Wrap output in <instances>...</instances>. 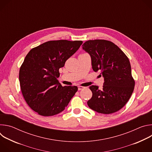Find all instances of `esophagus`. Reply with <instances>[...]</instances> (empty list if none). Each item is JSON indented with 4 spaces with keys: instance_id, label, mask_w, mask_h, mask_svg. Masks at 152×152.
Returning a JSON list of instances; mask_svg holds the SVG:
<instances>
[{
    "instance_id": "34e87169",
    "label": "esophagus",
    "mask_w": 152,
    "mask_h": 152,
    "mask_svg": "<svg viewBox=\"0 0 152 152\" xmlns=\"http://www.w3.org/2000/svg\"><path fill=\"white\" fill-rule=\"evenodd\" d=\"M84 88H85V87H83V86H78V90H83Z\"/></svg>"
}]
</instances>
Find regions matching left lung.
Returning <instances> with one entry per match:
<instances>
[{"instance_id":"left-lung-1","label":"left lung","mask_w":152,"mask_h":152,"mask_svg":"<svg viewBox=\"0 0 152 152\" xmlns=\"http://www.w3.org/2000/svg\"><path fill=\"white\" fill-rule=\"evenodd\" d=\"M82 49L91 56L93 70L101 72L103 88L91 85L92 97L87 102L91 110L101 114L115 113L126 104L134 89L131 66L124 53L114 43L104 39L86 41Z\"/></svg>"}]
</instances>
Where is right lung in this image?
Here are the masks:
<instances>
[{"label":"right lung","instance_id":"1","mask_svg":"<svg viewBox=\"0 0 152 152\" xmlns=\"http://www.w3.org/2000/svg\"><path fill=\"white\" fill-rule=\"evenodd\" d=\"M82 41H49L32 49L19 72L21 91L28 104L38 114L48 117L63 111L77 91L62 86L59 69L82 44Z\"/></svg>","mask_w":152,"mask_h":152}]
</instances>
